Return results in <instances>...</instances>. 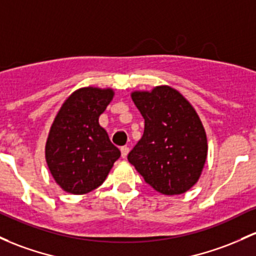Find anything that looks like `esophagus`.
Masks as SVG:
<instances>
[{
  "instance_id": "34e87169",
  "label": "esophagus",
  "mask_w": 256,
  "mask_h": 256,
  "mask_svg": "<svg viewBox=\"0 0 256 256\" xmlns=\"http://www.w3.org/2000/svg\"><path fill=\"white\" fill-rule=\"evenodd\" d=\"M120 150H122V156L124 159H125L126 156H128V152H130V148H128V146H124V147L120 148Z\"/></svg>"
}]
</instances>
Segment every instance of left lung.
Instances as JSON below:
<instances>
[{
  "instance_id": "1",
  "label": "left lung",
  "mask_w": 256,
  "mask_h": 256,
  "mask_svg": "<svg viewBox=\"0 0 256 256\" xmlns=\"http://www.w3.org/2000/svg\"><path fill=\"white\" fill-rule=\"evenodd\" d=\"M131 98L144 119V132L128 160L156 192H187L200 178L208 156L206 134L196 109L166 85L134 91Z\"/></svg>"
}]
</instances>
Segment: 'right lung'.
<instances>
[{
	"instance_id": "right-lung-1",
	"label": "right lung",
	"mask_w": 256,
	"mask_h": 256,
	"mask_svg": "<svg viewBox=\"0 0 256 256\" xmlns=\"http://www.w3.org/2000/svg\"><path fill=\"white\" fill-rule=\"evenodd\" d=\"M114 97L113 88L81 87L64 100L50 125L44 156L57 184L86 194L104 182L120 150L98 122Z\"/></svg>"
}]
</instances>
